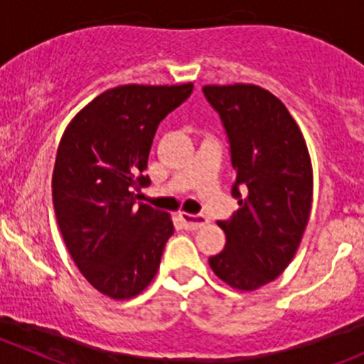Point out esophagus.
I'll use <instances>...</instances> for the list:
<instances>
[{"label":"esophagus","mask_w":364,"mask_h":364,"mask_svg":"<svg viewBox=\"0 0 364 364\" xmlns=\"http://www.w3.org/2000/svg\"><path fill=\"white\" fill-rule=\"evenodd\" d=\"M179 220H181L183 228L186 231H196V229L204 228L208 224V218L204 215H190V213H179Z\"/></svg>","instance_id":"obj_1"}]
</instances>
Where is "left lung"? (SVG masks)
<instances>
[{"label": "left lung", "instance_id": "1", "mask_svg": "<svg viewBox=\"0 0 364 364\" xmlns=\"http://www.w3.org/2000/svg\"><path fill=\"white\" fill-rule=\"evenodd\" d=\"M231 144L238 210L218 220L225 247L210 257L215 276L254 291L291 263L311 213L313 167L301 128L283 101L252 83L204 85Z\"/></svg>", "mask_w": 364, "mask_h": 364}]
</instances>
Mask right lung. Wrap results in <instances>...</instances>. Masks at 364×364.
<instances>
[{
  "mask_svg": "<svg viewBox=\"0 0 364 364\" xmlns=\"http://www.w3.org/2000/svg\"><path fill=\"white\" fill-rule=\"evenodd\" d=\"M192 88H108L74 115L60 139L51 179L60 232L85 279L115 301L149 287L174 232L171 215L135 204L133 190L151 183L144 171L158 124Z\"/></svg>",
  "mask_w": 364,
  "mask_h": 364,
  "instance_id": "add662e5",
  "label": "right lung"
}]
</instances>
